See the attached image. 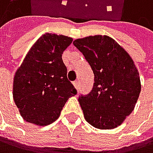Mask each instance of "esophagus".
Returning a JSON list of instances; mask_svg holds the SVG:
<instances>
[{
	"label": "esophagus",
	"mask_w": 153,
	"mask_h": 153,
	"mask_svg": "<svg viewBox=\"0 0 153 153\" xmlns=\"http://www.w3.org/2000/svg\"><path fill=\"white\" fill-rule=\"evenodd\" d=\"M73 85L75 86V88H76V89H77V90H79V88H80V84H79V82H77V81H76V82H74V83H73Z\"/></svg>",
	"instance_id": "esophagus-1"
}]
</instances>
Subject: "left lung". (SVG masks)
<instances>
[{
  "label": "left lung",
  "instance_id": "8db88e82",
  "mask_svg": "<svg viewBox=\"0 0 153 153\" xmlns=\"http://www.w3.org/2000/svg\"><path fill=\"white\" fill-rule=\"evenodd\" d=\"M94 73L87 95L79 96L85 120L98 129H114L133 112L141 91L139 73L133 59L107 36L76 39Z\"/></svg>",
  "mask_w": 153,
  "mask_h": 153
}]
</instances>
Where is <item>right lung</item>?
I'll return each mask as SVG.
<instances>
[{
    "mask_svg": "<svg viewBox=\"0 0 153 153\" xmlns=\"http://www.w3.org/2000/svg\"><path fill=\"white\" fill-rule=\"evenodd\" d=\"M72 38L45 33L33 45L14 77L13 98L24 120L46 126L55 121L67 102L77 94L68 80L63 51Z\"/></svg>",
    "mask_w": 153,
    "mask_h": 153,
    "instance_id": "1",
    "label": "right lung"
}]
</instances>
